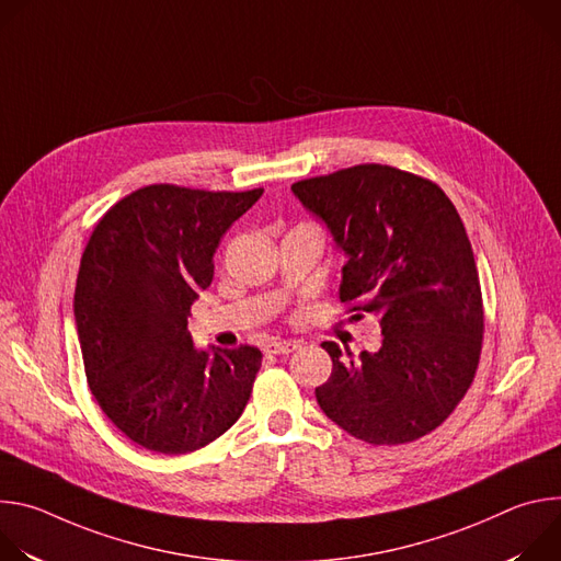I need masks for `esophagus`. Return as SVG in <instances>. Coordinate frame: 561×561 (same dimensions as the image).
Here are the masks:
<instances>
[{
  "mask_svg": "<svg viewBox=\"0 0 561 561\" xmlns=\"http://www.w3.org/2000/svg\"><path fill=\"white\" fill-rule=\"evenodd\" d=\"M297 348H299V342H290V340H275V342H271L266 346V351L273 353V355H288V353H293Z\"/></svg>",
  "mask_w": 561,
  "mask_h": 561,
  "instance_id": "34e87169",
  "label": "esophagus"
}]
</instances>
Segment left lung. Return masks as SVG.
<instances>
[{"label":"left lung","instance_id":"obj_1","mask_svg":"<svg viewBox=\"0 0 561 561\" xmlns=\"http://www.w3.org/2000/svg\"><path fill=\"white\" fill-rule=\"evenodd\" d=\"M346 264L340 299L375 312L381 346L333 359L317 404L368 444L435 431L466 394L482 351L484 310L466 228L444 191L413 173L359 164L290 186Z\"/></svg>","mask_w":561,"mask_h":561}]
</instances>
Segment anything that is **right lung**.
Returning <instances> with one entry per match:
<instances>
[{"mask_svg": "<svg viewBox=\"0 0 561 561\" xmlns=\"http://www.w3.org/2000/svg\"><path fill=\"white\" fill-rule=\"evenodd\" d=\"M262 193L150 184L89 239L72 301L87 379L108 420L148 450L193 453L249 404L262 353L195 348L186 324L224 232Z\"/></svg>", "mask_w": 561, "mask_h": 561, "instance_id": "add662e5", "label": "right lung"}]
</instances>
